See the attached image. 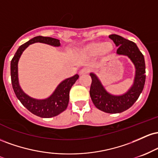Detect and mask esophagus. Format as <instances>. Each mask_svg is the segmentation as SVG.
Returning <instances> with one entry per match:
<instances>
[{
  "instance_id": "obj_1",
  "label": "esophagus",
  "mask_w": 158,
  "mask_h": 158,
  "mask_svg": "<svg viewBox=\"0 0 158 158\" xmlns=\"http://www.w3.org/2000/svg\"><path fill=\"white\" fill-rule=\"evenodd\" d=\"M88 72H89V70H88V68H83L80 70V71H79V74L80 75H85V74H87L88 73Z\"/></svg>"
}]
</instances>
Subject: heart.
Listing matches in <instances>:
<instances>
[{
  "mask_svg": "<svg viewBox=\"0 0 158 158\" xmlns=\"http://www.w3.org/2000/svg\"><path fill=\"white\" fill-rule=\"evenodd\" d=\"M114 50V46L110 42L104 41H93L85 45L81 49V52L83 55L93 57L100 54L104 59L110 57Z\"/></svg>",
  "mask_w": 158,
  "mask_h": 158,
  "instance_id": "b5f03b06",
  "label": "heart"
}]
</instances>
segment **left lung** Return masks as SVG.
Returning <instances> with one entry per match:
<instances>
[{
  "mask_svg": "<svg viewBox=\"0 0 158 158\" xmlns=\"http://www.w3.org/2000/svg\"><path fill=\"white\" fill-rule=\"evenodd\" d=\"M108 37L118 47L117 54L127 56L135 65V75L131 88L121 95H114L106 90L99 79L94 73H90L92 83L90 96L98 109L106 113L117 114L125 111L133 106L142 93L146 81V65L144 56L137 44L122 36L112 34Z\"/></svg>",
  "mask_w": 158,
  "mask_h": 158,
  "instance_id": "1",
  "label": "left lung"
}]
</instances>
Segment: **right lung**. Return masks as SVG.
<instances>
[{
    "instance_id": "add662e5",
    "label": "right lung",
    "mask_w": 158,
    "mask_h": 158,
    "mask_svg": "<svg viewBox=\"0 0 158 158\" xmlns=\"http://www.w3.org/2000/svg\"><path fill=\"white\" fill-rule=\"evenodd\" d=\"M38 42L56 48L61 46L60 41L59 39L41 35L34 37L33 39L20 46L11 61V80L12 88L16 97L27 110L38 117L50 118L59 115L66 109L69 102L70 90L76 81L79 79V76L76 74L73 77L65 79L61 81L51 95L45 99H35L24 93L20 86L19 81V61L25 49L28 48L30 44Z\"/></svg>"
}]
</instances>
